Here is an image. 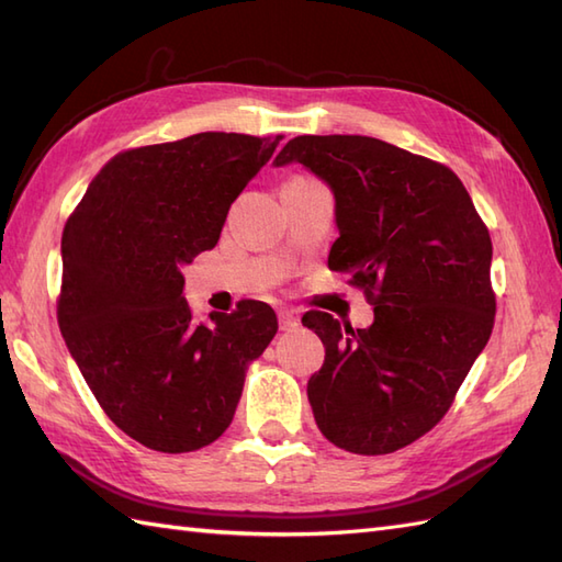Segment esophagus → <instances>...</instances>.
<instances>
[{
    "instance_id": "obj_1",
    "label": "esophagus",
    "mask_w": 562,
    "mask_h": 562,
    "mask_svg": "<svg viewBox=\"0 0 562 562\" xmlns=\"http://www.w3.org/2000/svg\"><path fill=\"white\" fill-rule=\"evenodd\" d=\"M278 318H280L282 330H294L296 326H300V316H296V312H292V308H282Z\"/></svg>"
}]
</instances>
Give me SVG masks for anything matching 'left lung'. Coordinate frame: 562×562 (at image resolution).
Segmentation results:
<instances>
[{"label": "left lung", "instance_id": "8db88e82", "mask_svg": "<svg viewBox=\"0 0 562 562\" xmlns=\"http://www.w3.org/2000/svg\"><path fill=\"white\" fill-rule=\"evenodd\" d=\"M302 164L336 200L330 270L374 304L369 328L304 314L326 348L308 379L316 425L352 453H391L429 432L493 333V244L447 166L376 137L302 135L272 166Z\"/></svg>", "mask_w": 562, "mask_h": 562}]
</instances>
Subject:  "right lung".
Returning <instances> with one entry per match:
<instances>
[{
	"instance_id": "add662e5",
	"label": "right lung",
	"mask_w": 562,
	"mask_h": 562,
	"mask_svg": "<svg viewBox=\"0 0 562 562\" xmlns=\"http://www.w3.org/2000/svg\"><path fill=\"white\" fill-rule=\"evenodd\" d=\"M278 137L200 133L117 154L63 234L57 321L105 415L154 451L212 445L278 333L262 302L193 318L181 268L217 246L232 202Z\"/></svg>"
}]
</instances>
